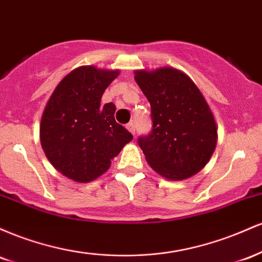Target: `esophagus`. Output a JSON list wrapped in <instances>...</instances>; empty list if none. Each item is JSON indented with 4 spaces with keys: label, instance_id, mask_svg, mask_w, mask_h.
I'll use <instances>...</instances> for the list:
<instances>
[{
    "label": "esophagus",
    "instance_id": "34e87169",
    "mask_svg": "<svg viewBox=\"0 0 262 262\" xmlns=\"http://www.w3.org/2000/svg\"><path fill=\"white\" fill-rule=\"evenodd\" d=\"M127 129H128L129 132H130L132 134L135 135V124H134V123H128V124H127Z\"/></svg>",
    "mask_w": 262,
    "mask_h": 262
}]
</instances>
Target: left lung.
<instances>
[{
  "mask_svg": "<svg viewBox=\"0 0 262 262\" xmlns=\"http://www.w3.org/2000/svg\"><path fill=\"white\" fill-rule=\"evenodd\" d=\"M135 81L151 107V132L138 138L150 166L173 181L202 170L215 149L217 127L193 81L172 68L135 71Z\"/></svg>",
  "mask_w": 262,
  "mask_h": 262,
  "instance_id": "1",
  "label": "left lung"
}]
</instances>
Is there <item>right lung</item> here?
Here are the masks:
<instances>
[{
    "label": "right lung",
    "mask_w": 262,
    "mask_h": 262,
    "mask_svg": "<svg viewBox=\"0 0 262 262\" xmlns=\"http://www.w3.org/2000/svg\"><path fill=\"white\" fill-rule=\"evenodd\" d=\"M118 70L75 69L60 81L45 107L40 143L48 160L76 182H90L110 169L133 135L114 119L116 106L101 98Z\"/></svg>",
    "instance_id": "add662e5"
}]
</instances>
